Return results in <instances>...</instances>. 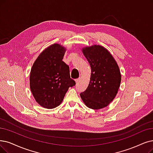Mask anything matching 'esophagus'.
<instances>
[{"label":"esophagus","mask_w":153,"mask_h":153,"mask_svg":"<svg viewBox=\"0 0 153 153\" xmlns=\"http://www.w3.org/2000/svg\"><path fill=\"white\" fill-rule=\"evenodd\" d=\"M80 78H78L76 79V80H75V82H76V83H78L79 82V81H80Z\"/></svg>","instance_id":"1"}]
</instances>
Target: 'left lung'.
I'll return each mask as SVG.
<instances>
[{
    "label": "left lung",
    "mask_w": 153,
    "mask_h": 153,
    "mask_svg": "<svg viewBox=\"0 0 153 153\" xmlns=\"http://www.w3.org/2000/svg\"><path fill=\"white\" fill-rule=\"evenodd\" d=\"M91 68L87 88L80 94L85 105L90 108L100 109L112 102L121 82L119 66L106 49L94 45L82 49Z\"/></svg>",
    "instance_id": "left-lung-1"
}]
</instances>
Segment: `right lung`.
Masks as SVG:
<instances>
[{
  "mask_svg": "<svg viewBox=\"0 0 153 153\" xmlns=\"http://www.w3.org/2000/svg\"><path fill=\"white\" fill-rule=\"evenodd\" d=\"M65 48L59 44L48 47L36 59L30 73V88L42 107L54 108L61 104L69 87L75 86L70 68L62 61Z\"/></svg>",
  "mask_w": 153,
  "mask_h": 153,
  "instance_id": "obj_1",
  "label": "right lung"
}]
</instances>
